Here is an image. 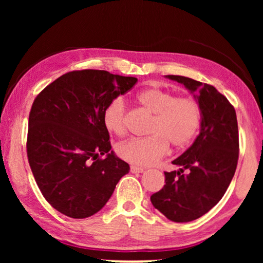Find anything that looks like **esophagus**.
Returning <instances> with one entry per match:
<instances>
[{
  "label": "esophagus",
  "mask_w": 263,
  "mask_h": 263,
  "mask_svg": "<svg viewBox=\"0 0 263 263\" xmlns=\"http://www.w3.org/2000/svg\"><path fill=\"white\" fill-rule=\"evenodd\" d=\"M130 171L134 172V174H141V172L145 171V168L141 166H135V165H133V166H130Z\"/></svg>",
  "instance_id": "1"
}]
</instances>
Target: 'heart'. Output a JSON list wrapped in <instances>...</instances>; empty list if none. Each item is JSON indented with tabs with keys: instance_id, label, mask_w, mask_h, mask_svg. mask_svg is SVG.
Wrapping results in <instances>:
<instances>
[{
	"instance_id": "1",
	"label": "heart",
	"mask_w": 263,
	"mask_h": 263,
	"mask_svg": "<svg viewBox=\"0 0 263 263\" xmlns=\"http://www.w3.org/2000/svg\"><path fill=\"white\" fill-rule=\"evenodd\" d=\"M143 109L153 114L147 129L148 136L134 138L120 143L117 154L134 165H151L164 157L168 143L174 148H184L195 138L200 128L201 111L189 97H176L174 92L161 87H149L138 95ZM103 123L112 134L127 133V111L122 98H115L103 112Z\"/></svg>"
}]
</instances>
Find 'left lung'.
Segmentation results:
<instances>
[{
    "label": "left lung",
    "instance_id": "left-lung-1",
    "mask_svg": "<svg viewBox=\"0 0 263 263\" xmlns=\"http://www.w3.org/2000/svg\"><path fill=\"white\" fill-rule=\"evenodd\" d=\"M181 82L201 111V130L181 157L172 161L179 171H165V185L151 202L176 222L195 220L217 204L231 183L239 156L238 124L235 107L212 85L181 75H167Z\"/></svg>",
    "mask_w": 263,
    "mask_h": 263
}]
</instances>
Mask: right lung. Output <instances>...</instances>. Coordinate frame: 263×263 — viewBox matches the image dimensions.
Listing matches in <instances>:
<instances>
[{"label":"right lung","instance_id":"add662e5","mask_svg":"<svg viewBox=\"0 0 263 263\" xmlns=\"http://www.w3.org/2000/svg\"><path fill=\"white\" fill-rule=\"evenodd\" d=\"M136 82L106 70H73L35 97L28 116V163L43 196L60 213L74 219L96 214L129 172L111 151L103 112Z\"/></svg>","mask_w":263,"mask_h":263}]
</instances>
